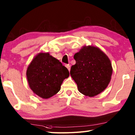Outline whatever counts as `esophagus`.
I'll return each mask as SVG.
<instances>
[{
    "mask_svg": "<svg viewBox=\"0 0 135 135\" xmlns=\"http://www.w3.org/2000/svg\"><path fill=\"white\" fill-rule=\"evenodd\" d=\"M65 67H67V68L68 70V71H70V65L69 64H67V65H65Z\"/></svg>",
    "mask_w": 135,
    "mask_h": 135,
    "instance_id": "1",
    "label": "esophagus"
}]
</instances>
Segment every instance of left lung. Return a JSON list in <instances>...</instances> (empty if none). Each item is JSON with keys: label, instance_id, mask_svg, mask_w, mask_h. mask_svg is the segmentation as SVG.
I'll return each instance as SVG.
<instances>
[{"label": "left lung", "instance_id": "1", "mask_svg": "<svg viewBox=\"0 0 135 135\" xmlns=\"http://www.w3.org/2000/svg\"><path fill=\"white\" fill-rule=\"evenodd\" d=\"M76 64L71 66L70 75L80 92L93 97L108 86L113 68L108 57L98 47L84 46L74 55Z\"/></svg>", "mask_w": 135, "mask_h": 135}]
</instances>
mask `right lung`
<instances>
[{"instance_id":"add662e5","label":"right lung","mask_w":135,"mask_h":135,"mask_svg":"<svg viewBox=\"0 0 135 135\" xmlns=\"http://www.w3.org/2000/svg\"><path fill=\"white\" fill-rule=\"evenodd\" d=\"M27 78L33 92L43 99L56 94L64 80L69 77L67 68L49 53H39L30 64Z\"/></svg>"}]
</instances>
